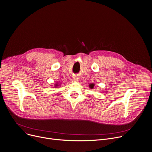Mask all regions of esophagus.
Returning <instances> with one entry per match:
<instances>
[{"mask_svg": "<svg viewBox=\"0 0 152 152\" xmlns=\"http://www.w3.org/2000/svg\"><path fill=\"white\" fill-rule=\"evenodd\" d=\"M74 79H76V80H77V79H78V78H77V77H75Z\"/></svg>", "mask_w": 152, "mask_h": 152, "instance_id": "34e87169", "label": "esophagus"}]
</instances>
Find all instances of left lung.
Returning <instances> with one entry per match:
<instances>
[{"instance_id": "obj_1", "label": "left lung", "mask_w": 152, "mask_h": 152, "mask_svg": "<svg viewBox=\"0 0 152 152\" xmlns=\"http://www.w3.org/2000/svg\"><path fill=\"white\" fill-rule=\"evenodd\" d=\"M94 84H90V85H89V87L91 89H93L94 88Z\"/></svg>"}]
</instances>
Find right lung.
<instances>
[{
  "mask_svg": "<svg viewBox=\"0 0 152 152\" xmlns=\"http://www.w3.org/2000/svg\"><path fill=\"white\" fill-rule=\"evenodd\" d=\"M57 86H58V84H55V87H57Z\"/></svg>",
  "mask_w": 152,
  "mask_h": 152,
  "instance_id": "1",
  "label": "right lung"
}]
</instances>
